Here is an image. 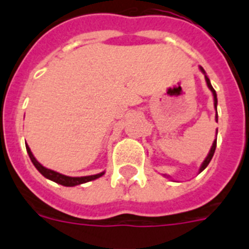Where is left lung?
Segmentation results:
<instances>
[{
	"label": "left lung",
	"instance_id": "1",
	"mask_svg": "<svg viewBox=\"0 0 249 249\" xmlns=\"http://www.w3.org/2000/svg\"><path fill=\"white\" fill-rule=\"evenodd\" d=\"M199 68H201L202 73L204 74V78H206V82H207V86H208V89H210L211 92H212V93H213V101H214V108H215V112H217V93H215L214 89H213L212 85H211L210 78L207 77V74H206V72H204L203 68H202V67H199ZM215 121H218V116H217V114H215ZM215 147H217V138H215V140L213 141V144H212V147H211L210 153H208V156H207V157H206V160H203V163L201 164V168H199V173H201L202 171H203V169L206 168L207 166H208V163H210V162H211V160H212L213 155H214Z\"/></svg>",
	"mask_w": 249,
	"mask_h": 249
}]
</instances>
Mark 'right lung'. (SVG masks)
<instances>
[{"label": "right lung", "mask_w": 249, "mask_h": 249, "mask_svg": "<svg viewBox=\"0 0 249 249\" xmlns=\"http://www.w3.org/2000/svg\"><path fill=\"white\" fill-rule=\"evenodd\" d=\"M26 149H27V153L30 156L31 160H32V163L35 164L37 169H38V172L43 176V177L48 178L51 181L56 182L58 184H62V186L66 187H73L77 186V184H82L86 183V182H89V181H93V179H97V178L102 177L105 175V172H101L98 175H93V176H86V177H68V176L65 175H61V173L56 172V171H52V169H48L46 167H43L42 164L39 163L38 160L35 158V156L32 155V152H31L30 147L26 144Z\"/></svg>", "instance_id": "right-lung-1"}]
</instances>
